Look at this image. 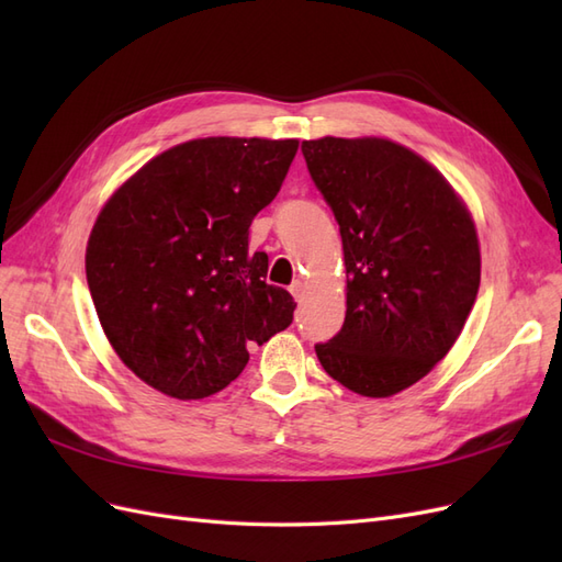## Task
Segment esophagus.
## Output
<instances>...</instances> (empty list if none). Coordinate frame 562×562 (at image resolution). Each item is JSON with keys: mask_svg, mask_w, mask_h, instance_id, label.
Segmentation results:
<instances>
[{"mask_svg": "<svg viewBox=\"0 0 562 562\" xmlns=\"http://www.w3.org/2000/svg\"><path fill=\"white\" fill-rule=\"evenodd\" d=\"M288 291H291L293 297L300 302L302 295H304V283H302V281H295V283H291V288H288Z\"/></svg>", "mask_w": 562, "mask_h": 562, "instance_id": "1", "label": "esophagus"}]
</instances>
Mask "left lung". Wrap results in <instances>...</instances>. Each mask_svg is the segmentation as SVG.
<instances>
[{"mask_svg":"<svg viewBox=\"0 0 562 562\" xmlns=\"http://www.w3.org/2000/svg\"><path fill=\"white\" fill-rule=\"evenodd\" d=\"M342 236L347 316L316 356L333 380L386 398L422 380L462 333L481 285L473 220L450 182L384 138L304 140Z\"/></svg>","mask_w":562,"mask_h":562,"instance_id":"8db88e82","label":"left lung"}]
</instances>
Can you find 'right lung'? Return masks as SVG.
I'll return each instance as SVG.
<instances>
[{
	"label": "right lung",
	"mask_w": 562,
	"mask_h": 562,
	"mask_svg": "<svg viewBox=\"0 0 562 562\" xmlns=\"http://www.w3.org/2000/svg\"><path fill=\"white\" fill-rule=\"evenodd\" d=\"M297 140L201 138L147 161L100 211L87 281L110 345L166 396L206 398L241 375L248 347L293 323L248 250L252 217L279 194Z\"/></svg>",
	"instance_id": "obj_1"
}]
</instances>
